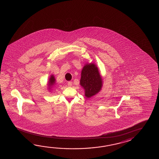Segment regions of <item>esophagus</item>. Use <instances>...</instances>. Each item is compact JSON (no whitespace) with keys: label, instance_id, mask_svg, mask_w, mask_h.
<instances>
[{"label":"esophagus","instance_id":"1","mask_svg":"<svg viewBox=\"0 0 159 159\" xmlns=\"http://www.w3.org/2000/svg\"><path fill=\"white\" fill-rule=\"evenodd\" d=\"M68 86H69V87H71V86H72V82H70V81L68 82Z\"/></svg>","mask_w":159,"mask_h":159}]
</instances>
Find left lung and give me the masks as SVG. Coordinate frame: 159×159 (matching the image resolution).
<instances>
[{
    "instance_id": "obj_1",
    "label": "left lung",
    "mask_w": 159,
    "mask_h": 159,
    "mask_svg": "<svg viewBox=\"0 0 159 159\" xmlns=\"http://www.w3.org/2000/svg\"><path fill=\"white\" fill-rule=\"evenodd\" d=\"M80 85L84 89L86 98H91L101 90L103 79L98 67L94 63H87L82 68Z\"/></svg>"
}]
</instances>
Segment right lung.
<instances>
[{
    "instance_id": "1",
    "label": "right lung",
    "mask_w": 159,
    "mask_h": 159,
    "mask_svg": "<svg viewBox=\"0 0 159 159\" xmlns=\"http://www.w3.org/2000/svg\"><path fill=\"white\" fill-rule=\"evenodd\" d=\"M55 84H56V78L53 75H52L50 76V78H49V81L48 82V90H49V91L51 92L52 89L54 87Z\"/></svg>"
}]
</instances>
